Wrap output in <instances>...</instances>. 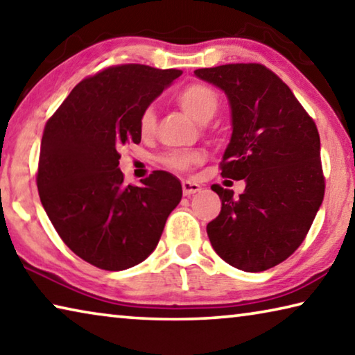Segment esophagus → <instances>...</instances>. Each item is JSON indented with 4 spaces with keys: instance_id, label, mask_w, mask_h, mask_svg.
I'll list each match as a JSON object with an SVG mask.
<instances>
[{
    "instance_id": "obj_1",
    "label": "esophagus",
    "mask_w": 355,
    "mask_h": 355,
    "mask_svg": "<svg viewBox=\"0 0 355 355\" xmlns=\"http://www.w3.org/2000/svg\"><path fill=\"white\" fill-rule=\"evenodd\" d=\"M182 188H183V194H184L186 197H189V196H192V194H196V192H200L202 186H200L199 183L192 182V180H183Z\"/></svg>"
}]
</instances>
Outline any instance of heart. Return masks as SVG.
Masks as SVG:
<instances>
[{"label":"heart","mask_w":355,"mask_h":355,"mask_svg":"<svg viewBox=\"0 0 355 355\" xmlns=\"http://www.w3.org/2000/svg\"><path fill=\"white\" fill-rule=\"evenodd\" d=\"M177 101L182 110L199 123H207L211 120L219 107V95L211 86L203 83H194L186 86L177 95ZM156 114L153 107L144 110L139 117V131L144 137L155 133ZM202 155L199 152H184V150H173L163 156V163L175 171H184L189 166L199 163Z\"/></svg>","instance_id":"obj_1"}]
</instances>
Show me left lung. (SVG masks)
Returning a JSON list of instances; mask_svg holds the SVG:
<instances>
[{"label":"left lung","mask_w":355,"mask_h":355,"mask_svg":"<svg viewBox=\"0 0 355 355\" xmlns=\"http://www.w3.org/2000/svg\"><path fill=\"white\" fill-rule=\"evenodd\" d=\"M194 75L225 92L232 139L222 177L244 180L239 197L213 184L222 207L207 233L222 260L260 272L286 260L324 199L320 135L291 89L261 64H227Z\"/></svg>","instance_id":"1"}]
</instances>
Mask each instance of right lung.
Masks as SVG:
<instances>
[{"mask_svg": "<svg viewBox=\"0 0 355 355\" xmlns=\"http://www.w3.org/2000/svg\"><path fill=\"white\" fill-rule=\"evenodd\" d=\"M182 70L114 65L78 83L48 120L37 171L40 202L67 248L105 271L152 254L182 200L178 178L155 171L123 183L119 150L141 142L139 117Z\"/></svg>", "mask_w": 355, "mask_h": 355, "instance_id": "right-lung-1", "label": "right lung"}]
</instances>
